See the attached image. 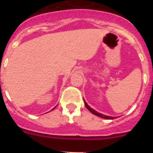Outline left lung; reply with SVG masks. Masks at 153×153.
I'll list each match as a JSON object with an SVG mask.
<instances>
[{"mask_svg": "<svg viewBox=\"0 0 153 153\" xmlns=\"http://www.w3.org/2000/svg\"><path fill=\"white\" fill-rule=\"evenodd\" d=\"M84 101H85V100H84ZM85 107H87V109L89 111H91V112L92 114H94V115H96V116L99 117L104 118V119H108V120H113V119H114V118H116V117H114L106 116V115H104V114H100V113L97 112V111H94V110H93V109H92V108H91V107H89L88 105V104H87V103L85 102Z\"/></svg>", "mask_w": 153, "mask_h": 153, "instance_id": "8db88e82", "label": "left lung"}]
</instances>
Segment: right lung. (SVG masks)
I'll return each mask as SVG.
<instances>
[{"instance_id": "1", "label": "right lung", "mask_w": 153, "mask_h": 153, "mask_svg": "<svg viewBox=\"0 0 153 153\" xmlns=\"http://www.w3.org/2000/svg\"><path fill=\"white\" fill-rule=\"evenodd\" d=\"M53 109H54V108H53Z\"/></svg>"}]
</instances>
